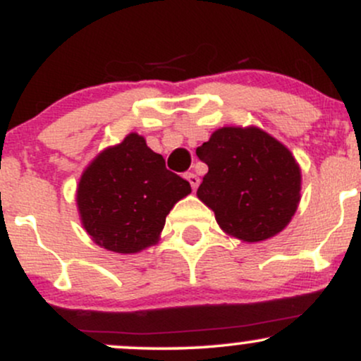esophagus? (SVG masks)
<instances>
[{"label": "esophagus", "mask_w": 361, "mask_h": 361, "mask_svg": "<svg viewBox=\"0 0 361 361\" xmlns=\"http://www.w3.org/2000/svg\"><path fill=\"white\" fill-rule=\"evenodd\" d=\"M185 178H186V180H188V183L192 185V188H193V190H197L198 183H200V178H198L197 175H195V173H186Z\"/></svg>", "instance_id": "1"}]
</instances>
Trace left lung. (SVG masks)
I'll use <instances>...</instances> for the list:
<instances>
[{"mask_svg":"<svg viewBox=\"0 0 361 361\" xmlns=\"http://www.w3.org/2000/svg\"><path fill=\"white\" fill-rule=\"evenodd\" d=\"M209 166L197 195L227 234L247 243L279 234L300 200L292 152L256 127H222L197 149Z\"/></svg>","mask_w":361,"mask_h":361,"instance_id":"obj_1","label":"left lung"}]
</instances>
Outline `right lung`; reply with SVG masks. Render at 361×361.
Wrapping results in <instances>:
<instances>
[{"instance_id": "add662e5", "label": "right lung", "mask_w": 361, "mask_h": 361, "mask_svg": "<svg viewBox=\"0 0 361 361\" xmlns=\"http://www.w3.org/2000/svg\"><path fill=\"white\" fill-rule=\"evenodd\" d=\"M190 192L188 181L169 171L144 137L128 134L82 173L78 207L94 243L130 255L157 241L169 210Z\"/></svg>"}]
</instances>
